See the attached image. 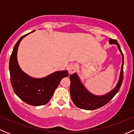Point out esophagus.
I'll return each instance as SVG.
<instances>
[{"label": "esophagus", "mask_w": 134, "mask_h": 134, "mask_svg": "<svg viewBox=\"0 0 134 134\" xmlns=\"http://www.w3.org/2000/svg\"><path fill=\"white\" fill-rule=\"evenodd\" d=\"M67 70H68V72L69 74L73 73L74 72H75L76 70V65L73 64V63H71L69 65H68Z\"/></svg>", "instance_id": "34e87169"}]
</instances>
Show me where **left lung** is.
<instances>
[{
  "instance_id": "left-lung-1",
  "label": "left lung",
  "mask_w": 134,
  "mask_h": 134,
  "mask_svg": "<svg viewBox=\"0 0 134 134\" xmlns=\"http://www.w3.org/2000/svg\"><path fill=\"white\" fill-rule=\"evenodd\" d=\"M109 41L110 44H115L117 46L122 56V63L118 82L115 88H113L111 91H109L107 94L101 96H97L92 94L84 87L76 72L70 75L69 78L71 80L70 93H71V99L75 106L79 108L86 109V110H93V109L102 107L107 103H108L109 101L114 97V96L118 93L119 90L121 87L122 79H123V54L120 48L119 44L115 40L109 39Z\"/></svg>"
}]
</instances>
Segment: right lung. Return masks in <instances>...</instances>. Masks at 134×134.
Here are the masks:
<instances>
[{
    "label": "right lung",
    "instance_id": "add662e5",
    "mask_svg": "<svg viewBox=\"0 0 134 134\" xmlns=\"http://www.w3.org/2000/svg\"><path fill=\"white\" fill-rule=\"evenodd\" d=\"M32 32L22 36L15 45L9 59V73L12 87L17 97L31 106H38L49 102L61 80L68 76L69 73L65 70L56 71L44 78H35L21 70L17 62V50L21 40Z\"/></svg>",
    "mask_w": 134,
    "mask_h": 134
}]
</instances>
